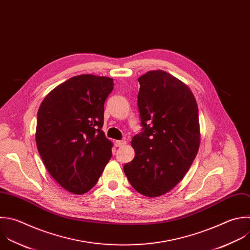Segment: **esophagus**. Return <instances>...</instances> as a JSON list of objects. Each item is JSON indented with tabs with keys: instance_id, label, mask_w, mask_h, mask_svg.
<instances>
[{
	"instance_id": "esophagus-1",
	"label": "esophagus",
	"mask_w": 250,
	"mask_h": 250,
	"mask_svg": "<svg viewBox=\"0 0 250 250\" xmlns=\"http://www.w3.org/2000/svg\"><path fill=\"white\" fill-rule=\"evenodd\" d=\"M126 144V141L125 140H117L116 141V146L117 147H122V146H124V145H125Z\"/></svg>"
}]
</instances>
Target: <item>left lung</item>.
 Instances as JSON below:
<instances>
[{"label": "left lung", "instance_id": "left-lung-1", "mask_svg": "<svg viewBox=\"0 0 250 250\" xmlns=\"http://www.w3.org/2000/svg\"><path fill=\"white\" fill-rule=\"evenodd\" d=\"M138 82L142 131L132 138L135 156L124 172L136 191L157 197L183 180L196 157L198 107L185 83L164 70L148 71Z\"/></svg>", "mask_w": 250, "mask_h": 250}]
</instances>
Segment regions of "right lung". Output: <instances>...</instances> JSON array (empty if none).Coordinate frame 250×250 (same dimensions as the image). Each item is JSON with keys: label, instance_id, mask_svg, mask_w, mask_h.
Listing matches in <instances>:
<instances>
[{"label": "right lung", "instance_id": "add662e5", "mask_svg": "<svg viewBox=\"0 0 250 250\" xmlns=\"http://www.w3.org/2000/svg\"><path fill=\"white\" fill-rule=\"evenodd\" d=\"M113 89V78L73 76L54 88L38 110V152L53 179L74 194L89 191L112 157L113 143L101 128Z\"/></svg>", "mask_w": 250, "mask_h": 250}]
</instances>
